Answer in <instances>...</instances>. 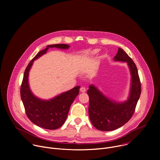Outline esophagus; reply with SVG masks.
Wrapping results in <instances>:
<instances>
[{
  "instance_id": "34e87169",
  "label": "esophagus",
  "mask_w": 160,
  "mask_h": 160,
  "mask_svg": "<svg viewBox=\"0 0 160 160\" xmlns=\"http://www.w3.org/2000/svg\"><path fill=\"white\" fill-rule=\"evenodd\" d=\"M80 91L81 92H85L86 91V88L84 87H81L80 88Z\"/></svg>"
}]
</instances>
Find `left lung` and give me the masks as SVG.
<instances>
[{
  "mask_svg": "<svg viewBox=\"0 0 160 160\" xmlns=\"http://www.w3.org/2000/svg\"><path fill=\"white\" fill-rule=\"evenodd\" d=\"M114 59L128 63L132 75L130 93L127 101L118 103L105 97L94 85L89 86V118L94 127L101 131L114 130L127 123L133 115L141 93L138 70L133 60L121 48Z\"/></svg>",
  "mask_w": 160,
  "mask_h": 160,
  "instance_id": "1",
  "label": "left lung"
}]
</instances>
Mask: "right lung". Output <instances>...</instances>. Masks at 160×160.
<instances>
[{"label":"right lung","instance_id":"obj_1","mask_svg":"<svg viewBox=\"0 0 160 160\" xmlns=\"http://www.w3.org/2000/svg\"><path fill=\"white\" fill-rule=\"evenodd\" d=\"M62 49L69 48L67 44L48 45L30 61L24 73L20 88L21 98L23 103L27 116L36 125L43 128L55 130L61 127L66 120L71 104L78 95L80 86H77L49 101H43L36 98L31 92L28 85V73L33 62L47 52L49 48Z\"/></svg>","mask_w":160,"mask_h":160}]
</instances>
